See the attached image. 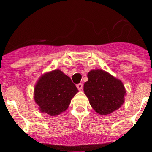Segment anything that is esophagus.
I'll return each mask as SVG.
<instances>
[{"mask_svg":"<svg viewBox=\"0 0 152 152\" xmlns=\"http://www.w3.org/2000/svg\"><path fill=\"white\" fill-rule=\"evenodd\" d=\"M76 87H77L78 90H82V88H83V85H82V84H81V83L78 84V85H76Z\"/></svg>","mask_w":152,"mask_h":152,"instance_id":"esophagus-1","label":"esophagus"}]
</instances>
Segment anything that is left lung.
<instances>
[{
    "mask_svg": "<svg viewBox=\"0 0 152 152\" xmlns=\"http://www.w3.org/2000/svg\"><path fill=\"white\" fill-rule=\"evenodd\" d=\"M87 78L84 92L96 113L107 115L124 104L126 91L120 79L101 69L91 70Z\"/></svg>",
    "mask_w": 152,
    "mask_h": 152,
    "instance_id": "obj_1",
    "label": "left lung"
}]
</instances>
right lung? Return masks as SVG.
<instances>
[{
    "label": "right lung",
    "mask_w": 152,
    "mask_h": 152,
    "mask_svg": "<svg viewBox=\"0 0 152 152\" xmlns=\"http://www.w3.org/2000/svg\"><path fill=\"white\" fill-rule=\"evenodd\" d=\"M79 92L69 76L60 70L40 76L34 89V99L42 113L56 116L66 111Z\"/></svg>",
    "instance_id": "1"
}]
</instances>
